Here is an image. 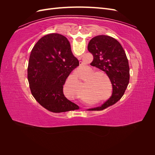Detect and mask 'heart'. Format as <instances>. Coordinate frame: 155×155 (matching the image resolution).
Listing matches in <instances>:
<instances>
[{"label":"heart","mask_w":155,"mask_h":155,"mask_svg":"<svg viewBox=\"0 0 155 155\" xmlns=\"http://www.w3.org/2000/svg\"><path fill=\"white\" fill-rule=\"evenodd\" d=\"M94 70L91 68L87 69L86 74H88L86 78L85 85L83 88V96L81 97V99L83 101H86L87 100H92L96 97L102 96L106 93V88L103 85L99 78V75H105L102 72H94ZM72 79L74 80L78 79V74L74 72L72 74ZM74 95L79 96L78 91H74Z\"/></svg>","instance_id":"b5f03b06"}]
</instances>
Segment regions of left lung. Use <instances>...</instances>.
<instances>
[{"label":"left lung","instance_id":"left-lung-1","mask_svg":"<svg viewBox=\"0 0 155 155\" xmlns=\"http://www.w3.org/2000/svg\"><path fill=\"white\" fill-rule=\"evenodd\" d=\"M88 50L93 55L91 65L105 72L112 85V96L101 107L91 110H102L118 102L124 94L129 83V66L122 46L108 35H97L90 41Z\"/></svg>","mask_w":155,"mask_h":155}]
</instances>
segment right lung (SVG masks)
<instances>
[{"label": "right lung", "instance_id": "add662e5", "mask_svg": "<svg viewBox=\"0 0 155 155\" xmlns=\"http://www.w3.org/2000/svg\"><path fill=\"white\" fill-rule=\"evenodd\" d=\"M79 64L67 37L50 34L41 38L31 50L28 67V80L36 101L55 113L79 109L63 93L67 78Z\"/></svg>", "mask_w": 155, "mask_h": 155}]
</instances>
